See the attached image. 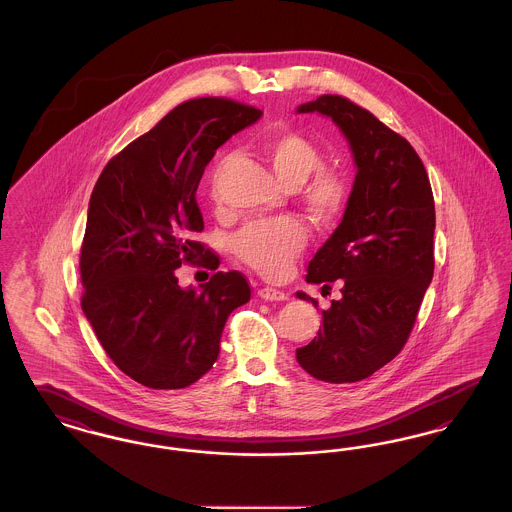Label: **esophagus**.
<instances>
[{"instance_id":"34e87169","label":"esophagus","mask_w":512,"mask_h":512,"mask_svg":"<svg viewBox=\"0 0 512 512\" xmlns=\"http://www.w3.org/2000/svg\"><path fill=\"white\" fill-rule=\"evenodd\" d=\"M259 293V297L261 299H265V301H286L288 299V293L280 292V290H276V288H259L257 290Z\"/></svg>"}]
</instances>
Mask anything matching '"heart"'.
<instances>
[{
	"label": "heart",
	"mask_w": 512,
	"mask_h": 512,
	"mask_svg": "<svg viewBox=\"0 0 512 512\" xmlns=\"http://www.w3.org/2000/svg\"><path fill=\"white\" fill-rule=\"evenodd\" d=\"M261 153L286 190H295L305 213L318 224H332L351 197V182L345 172L326 169L322 149L307 136L293 130H274L261 138ZM224 161L211 172V197L219 199ZM307 244L305 226L293 217L257 220L234 236V253L247 267L263 276L284 274Z\"/></svg>",
	"instance_id": "b5f03b06"
}]
</instances>
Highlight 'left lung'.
Returning <instances> with one entry per match:
<instances>
[{"label":"left lung","mask_w":512,"mask_h":512,"mask_svg":"<svg viewBox=\"0 0 512 512\" xmlns=\"http://www.w3.org/2000/svg\"><path fill=\"white\" fill-rule=\"evenodd\" d=\"M297 113H320L340 126L357 176L340 226L305 276L324 288L340 280L341 299L322 311L317 338L295 357L322 382H359L399 355L432 282V186L413 146L351 99L324 94Z\"/></svg>","instance_id":"1"}]
</instances>
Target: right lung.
<instances>
[{"mask_svg":"<svg viewBox=\"0 0 512 512\" xmlns=\"http://www.w3.org/2000/svg\"><path fill=\"white\" fill-rule=\"evenodd\" d=\"M261 115L232 99L184 101L99 174L80 247L82 311L111 361L146 388L180 390L209 372L226 318L251 297L238 270L199 290H182L174 270L199 259L219 268L195 240V192L215 151Z\"/></svg>","mask_w":512,"mask_h":512,"instance_id":"add662e5","label":"right lung"}]
</instances>
